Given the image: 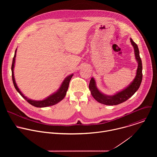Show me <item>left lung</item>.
Segmentation results:
<instances>
[{
    "mask_svg": "<svg viewBox=\"0 0 157 157\" xmlns=\"http://www.w3.org/2000/svg\"><path fill=\"white\" fill-rule=\"evenodd\" d=\"M130 41L134 48L136 59L138 63V67L136 78H134L133 81L125 89L113 96H107L102 93L98 89L94 79L92 78L90 82H89V88L93 97L98 102L108 105H117L126 101L135 94V93L139 89L142 82L143 76L142 63L140 57L139 50L137 44L132 40V38H130Z\"/></svg>",
    "mask_w": 157,
    "mask_h": 157,
    "instance_id": "1",
    "label": "left lung"
}]
</instances>
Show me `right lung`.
Here are the masks:
<instances>
[{
	"instance_id": "obj_1",
	"label": "right lung",
	"mask_w": 157,
	"mask_h": 157,
	"mask_svg": "<svg viewBox=\"0 0 157 157\" xmlns=\"http://www.w3.org/2000/svg\"><path fill=\"white\" fill-rule=\"evenodd\" d=\"M16 52H17V49L15 52V55H14L13 61H12V68H11L12 76V81H13L14 87L16 89L17 92L22 96V98H24L29 104H30L31 105H32L35 107H48V106L53 105L58 103L59 102H60L61 100H63L66 94L67 91H68L70 81L71 78L73 77V74L69 75L68 76H67L63 81L58 90L56 92H55V93H53V94L48 96V98H45L42 101H34V100L30 99L27 98V97H25L23 94L21 93V92L20 91V89H18V87L15 82L14 74H13V68H14V64H15V61Z\"/></svg>"
}]
</instances>
